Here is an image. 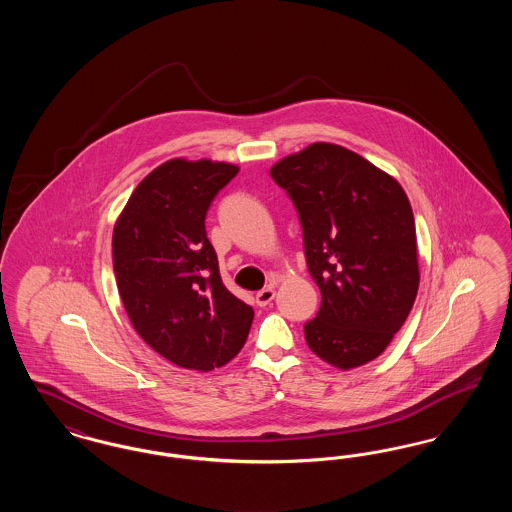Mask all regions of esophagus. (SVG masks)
I'll list each match as a JSON object with an SVG mask.
<instances>
[{
  "instance_id": "1",
  "label": "esophagus",
  "mask_w": 512,
  "mask_h": 512,
  "mask_svg": "<svg viewBox=\"0 0 512 512\" xmlns=\"http://www.w3.org/2000/svg\"><path fill=\"white\" fill-rule=\"evenodd\" d=\"M274 295H276V292H274L272 288H265V290L257 292V295H255V303H257L259 307H267V305H270V301L274 299Z\"/></svg>"
}]
</instances>
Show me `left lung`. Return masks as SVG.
Masks as SVG:
<instances>
[{
  "mask_svg": "<svg viewBox=\"0 0 512 512\" xmlns=\"http://www.w3.org/2000/svg\"><path fill=\"white\" fill-rule=\"evenodd\" d=\"M303 228L307 267L322 303L305 340L322 361L355 368L399 332L418 292L413 209L390 174L361 155L313 144L270 169Z\"/></svg>",
  "mask_w": 512,
  "mask_h": 512,
  "instance_id": "8db88e82",
  "label": "left lung"
}]
</instances>
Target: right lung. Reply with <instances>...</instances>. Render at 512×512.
Returning a JSON list of instances; mask_svg holds the SVG:
<instances>
[{
    "label": "right lung",
    "mask_w": 512,
    "mask_h": 512,
    "mask_svg": "<svg viewBox=\"0 0 512 512\" xmlns=\"http://www.w3.org/2000/svg\"><path fill=\"white\" fill-rule=\"evenodd\" d=\"M238 167L172 159L132 192L113 232L122 305L140 338L167 361L209 372L244 347L253 309L222 284L205 232L215 195Z\"/></svg>",
    "instance_id": "add662e5"
}]
</instances>
